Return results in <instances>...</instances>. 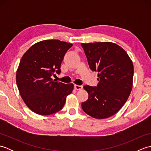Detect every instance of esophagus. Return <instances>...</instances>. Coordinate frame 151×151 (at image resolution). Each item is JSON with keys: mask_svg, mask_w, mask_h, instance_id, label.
Masks as SVG:
<instances>
[{"mask_svg": "<svg viewBox=\"0 0 151 151\" xmlns=\"http://www.w3.org/2000/svg\"><path fill=\"white\" fill-rule=\"evenodd\" d=\"M83 88L82 86L81 85H75V89H76V90H81Z\"/></svg>", "mask_w": 151, "mask_h": 151, "instance_id": "obj_1", "label": "esophagus"}]
</instances>
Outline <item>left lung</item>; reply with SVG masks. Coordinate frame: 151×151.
Returning a JSON list of instances; mask_svg holds the SVG:
<instances>
[{"label":"left lung","instance_id":"1","mask_svg":"<svg viewBox=\"0 0 151 151\" xmlns=\"http://www.w3.org/2000/svg\"><path fill=\"white\" fill-rule=\"evenodd\" d=\"M99 84L84 86L88 99L82 103L85 113L96 119L115 114L127 101L132 88L134 65L126 51L111 42L81 43Z\"/></svg>","mask_w":151,"mask_h":151}]
</instances>
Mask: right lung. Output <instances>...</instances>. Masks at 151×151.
<instances>
[{
    "mask_svg": "<svg viewBox=\"0 0 151 151\" xmlns=\"http://www.w3.org/2000/svg\"><path fill=\"white\" fill-rule=\"evenodd\" d=\"M73 44L48 40L33 45L22 56L16 73V83L24 103L34 113L48 115L61 110L73 84L55 82L52 76L60 66Z\"/></svg>",
    "mask_w": 151,
    "mask_h": 151,
    "instance_id": "obj_1",
    "label": "right lung"
}]
</instances>
